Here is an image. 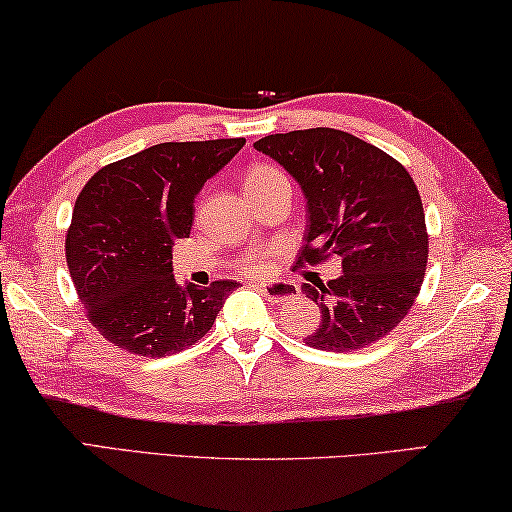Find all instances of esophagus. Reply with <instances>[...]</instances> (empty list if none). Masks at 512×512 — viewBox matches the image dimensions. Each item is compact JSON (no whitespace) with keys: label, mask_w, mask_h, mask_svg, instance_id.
<instances>
[{"label":"esophagus","mask_w":512,"mask_h":512,"mask_svg":"<svg viewBox=\"0 0 512 512\" xmlns=\"http://www.w3.org/2000/svg\"><path fill=\"white\" fill-rule=\"evenodd\" d=\"M257 287V291H262V294L266 296V298H271V300H285V298H289V289H285V287H280V285H255Z\"/></svg>","instance_id":"34e87169"}]
</instances>
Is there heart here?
I'll use <instances>...</instances> for the list:
<instances>
[{
	"mask_svg": "<svg viewBox=\"0 0 512 512\" xmlns=\"http://www.w3.org/2000/svg\"><path fill=\"white\" fill-rule=\"evenodd\" d=\"M275 175H280V170H275L271 166H253L248 168L246 177H243V191H253L257 186H262L266 182H271ZM239 269L248 275H262L271 269V257L264 250H255V253H248L241 257Z\"/></svg>",
	"mask_w": 512,
	"mask_h": 512,
	"instance_id": "b5f03b06",
	"label": "heart"
}]
</instances>
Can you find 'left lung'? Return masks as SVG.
<instances>
[{"label":"left lung","instance_id":"1","mask_svg":"<svg viewBox=\"0 0 512 512\" xmlns=\"http://www.w3.org/2000/svg\"><path fill=\"white\" fill-rule=\"evenodd\" d=\"M255 150L278 161L303 189L300 262L342 259L337 280L303 285L321 310L305 344L348 353L383 339L410 312L426 273L428 232L415 180L376 145L330 127L264 136Z\"/></svg>","mask_w":512,"mask_h":512}]
</instances>
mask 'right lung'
Masks as SVG:
<instances>
[{
    "instance_id": "1",
    "label": "right lung",
    "mask_w": 512,
    "mask_h": 512,
    "mask_svg": "<svg viewBox=\"0 0 512 512\" xmlns=\"http://www.w3.org/2000/svg\"><path fill=\"white\" fill-rule=\"evenodd\" d=\"M246 139L159 143L104 166L72 209L66 259L88 321L143 358L180 353L212 330L239 285L173 278V246L193 225V202Z\"/></svg>"
}]
</instances>
